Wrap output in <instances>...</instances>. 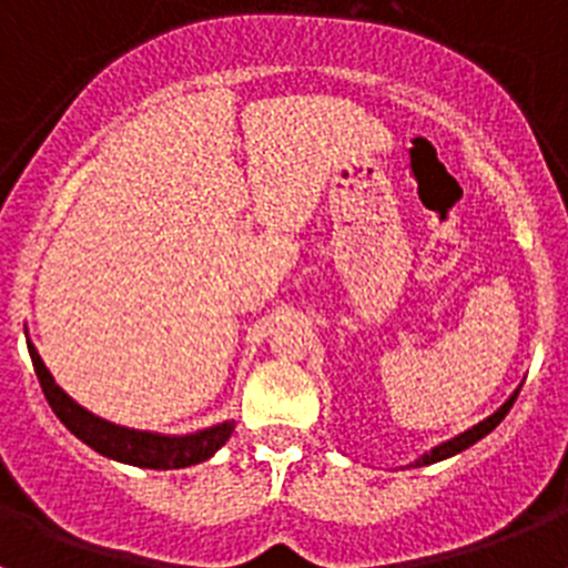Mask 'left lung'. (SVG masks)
I'll return each instance as SVG.
<instances>
[{
	"label": "left lung",
	"mask_w": 568,
	"mask_h": 568,
	"mask_svg": "<svg viewBox=\"0 0 568 568\" xmlns=\"http://www.w3.org/2000/svg\"><path fill=\"white\" fill-rule=\"evenodd\" d=\"M518 393H520V389H515V393L509 395V400H506V404L500 406L498 413H491L489 418L480 420V424H475V426H471V429H466V433H460L458 438L444 440V444H438V446H435V449H429V453H426V455H420V458L415 460L413 466L438 464V460L453 458V455H458V453H464V449H469L471 444H478L480 438H486V435H489L491 429H495V426H498L500 420L506 418V413H509V409H511V404H515V398H518Z\"/></svg>",
	"instance_id": "obj_1"
}]
</instances>
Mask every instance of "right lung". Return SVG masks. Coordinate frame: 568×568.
<instances>
[{
  "mask_svg": "<svg viewBox=\"0 0 568 568\" xmlns=\"http://www.w3.org/2000/svg\"><path fill=\"white\" fill-rule=\"evenodd\" d=\"M28 353L50 409L57 413V418L82 444H88L90 449H97L104 458L122 460V464L130 466H142V469H184V466L202 464V460L213 458L227 444V438L235 429V420H224V424L207 426V429H199L193 435H159L110 424V420L88 413L84 406H79L77 400L64 393L62 386L53 381L44 361L39 358L37 346L30 344V341Z\"/></svg>",
  "mask_w": 568,
  "mask_h": 568,
  "instance_id": "1",
  "label": "right lung"
}]
</instances>
